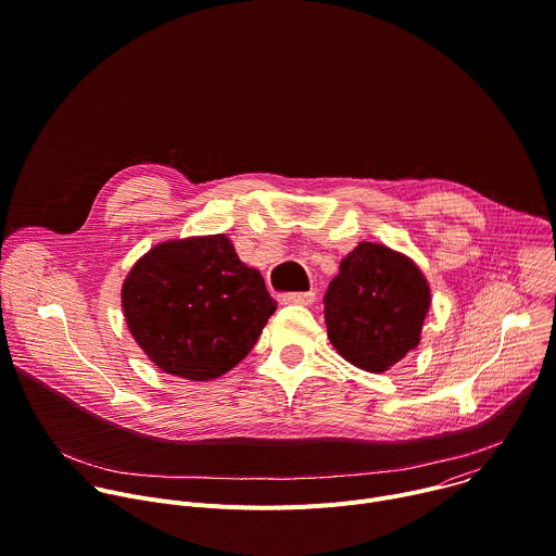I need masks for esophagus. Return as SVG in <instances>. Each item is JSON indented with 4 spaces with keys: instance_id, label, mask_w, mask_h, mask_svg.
Here are the masks:
<instances>
[{
    "instance_id": "1",
    "label": "esophagus",
    "mask_w": 556,
    "mask_h": 556,
    "mask_svg": "<svg viewBox=\"0 0 556 556\" xmlns=\"http://www.w3.org/2000/svg\"><path fill=\"white\" fill-rule=\"evenodd\" d=\"M316 299V292H288L279 296V303L290 305V303H299V305H312Z\"/></svg>"
}]
</instances>
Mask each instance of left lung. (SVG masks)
<instances>
[{
	"label": "left lung",
	"instance_id": "1",
	"mask_svg": "<svg viewBox=\"0 0 556 556\" xmlns=\"http://www.w3.org/2000/svg\"><path fill=\"white\" fill-rule=\"evenodd\" d=\"M430 286L419 266L374 242H359L325 292L333 349L368 374H384L421 340Z\"/></svg>",
	"mask_w": 556,
	"mask_h": 556
}]
</instances>
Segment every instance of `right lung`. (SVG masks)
I'll return each mask as SVG.
<instances>
[{
  "instance_id": "right-lung-1",
  "label": "right lung",
  "mask_w": 556,
  "mask_h": 556,
  "mask_svg": "<svg viewBox=\"0 0 556 556\" xmlns=\"http://www.w3.org/2000/svg\"><path fill=\"white\" fill-rule=\"evenodd\" d=\"M128 329L167 376L207 382L255 346L277 309L260 270L223 233L161 242L122 286Z\"/></svg>"
}]
</instances>
